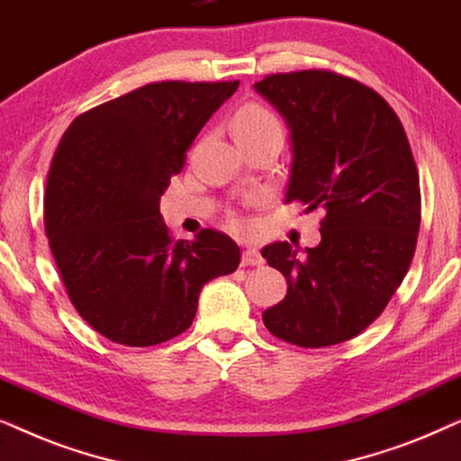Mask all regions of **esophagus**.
<instances>
[{
    "label": "esophagus",
    "mask_w": 461,
    "mask_h": 461,
    "mask_svg": "<svg viewBox=\"0 0 461 461\" xmlns=\"http://www.w3.org/2000/svg\"><path fill=\"white\" fill-rule=\"evenodd\" d=\"M241 264H243V267H262L264 258H262V254L258 249L248 248V249L243 251V256H241Z\"/></svg>",
    "instance_id": "obj_1"
}]
</instances>
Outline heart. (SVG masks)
I'll return each mask as SVG.
<instances>
[{"instance_id":"heart-1","label":"heart","mask_w":461,"mask_h":461,"mask_svg":"<svg viewBox=\"0 0 461 461\" xmlns=\"http://www.w3.org/2000/svg\"><path fill=\"white\" fill-rule=\"evenodd\" d=\"M232 134L237 140H245V138H258V136H268L276 134L283 136L281 122L270 109L258 103H248L235 113L232 117ZM241 226V222H235Z\"/></svg>"}]
</instances>
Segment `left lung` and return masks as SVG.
<instances>
[{"label":"left lung","instance_id":"1","mask_svg":"<svg viewBox=\"0 0 461 461\" xmlns=\"http://www.w3.org/2000/svg\"><path fill=\"white\" fill-rule=\"evenodd\" d=\"M254 87L289 128L285 203L325 210L321 243L304 256L287 241L262 249L287 279L262 321L302 348L346 342L380 317L418 243L420 176L407 134L380 94L344 75L276 73Z\"/></svg>","mask_w":461,"mask_h":461}]
</instances>
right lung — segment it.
Masks as SVG:
<instances>
[{
    "label": "right lung",
    "instance_id": "right-lung-1",
    "mask_svg": "<svg viewBox=\"0 0 461 461\" xmlns=\"http://www.w3.org/2000/svg\"><path fill=\"white\" fill-rule=\"evenodd\" d=\"M239 81H159L86 111L48 172L43 222L75 311L123 346L191 327L207 281L235 273L241 249L220 230L172 241L159 212L201 128Z\"/></svg>",
    "mask_w": 461,
    "mask_h": 461
}]
</instances>
